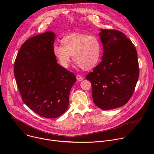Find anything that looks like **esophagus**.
I'll list each match as a JSON object with an SVG mask.
<instances>
[{
    "instance_id": "34e87169",
    "label": "esophagus",
    "mask_w": 154,
    "mask_h": 154,
    "mask_svg": "<svg viewBox=\"0 0 154 154\" xmlns=\"http://www.w3.org/2000/svg\"><path fill=\"white\" fill-rule=\"evenodd\" d=\"M76 78H77V80L78 81H79V82L82 81V80H83V78L80 75H79V74H78V75H76Z\"/></svg>"
}]
</instances>
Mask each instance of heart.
<instances>
[{"label": "heart", "mask_w": 154, "mask_h": 154, "mask_svg": "<svg viewBox=\"0 0 154 154\" xmlns=\"http://www.w3.org/2000/svg\"><path fill=\"white\" fill-rule=\"evenodd\" d=\"M52 51L62 67L68 66L72 55L76 64L82 69L88 71L96 66L100 59L101 45L94 35L74 33L64 36L61 39V46L54 45Z\"/></svg>", "instance_id": "1"}]
</instances>
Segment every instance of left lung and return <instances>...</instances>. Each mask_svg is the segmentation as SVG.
<instances>
[{"label":"left lung","instance_id":"left-lung-1","mask_svg":"<svg viewBox=\"0 0 154 154\" xmlns=\"http://www.w3.org/2000/svg\"><path fill=\"white\" fill-rule=\"evenodd\" d=\"M102 61L86 77L92 85L93 102L108 110L125 105L132 96L139 76L137 50L121 32L100 30Z\"/></svg>","mask_w":154,"mask_h":154}]
</instances>
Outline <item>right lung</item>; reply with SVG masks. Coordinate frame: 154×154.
I'll use <instances>...</instances> for the list:
<instances>
[{
    "mask_svg": "<svg viewBox=\"0 0 154 154\" xmlns=\"http://www.w3.org/2000/svg\"><path fill=\"white\" fill-rule=\"evenodd\" d=\"M55 35L48 31L27 40L17 55L14 73L24 102L38 115L55 118L69 106L75 75L53 54Z\"/></svg>",
    "mask_w": 154,
    "mask_h": 154,
    "instance_id": "add662e5",
    "label": "right lung"
}]
</instances>
